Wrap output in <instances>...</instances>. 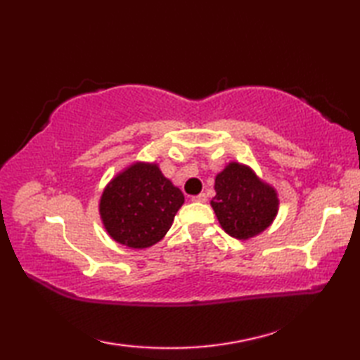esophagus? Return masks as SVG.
Returning a JSON list of instances; mask_svg holds the SVG:
<instances>
[{"instance_id": "34e87169", "label": "esophagus", "mask_w": 360, "mask_h": 360, "mask_svg": "<svg viewBox=\"0 0 360 360\" xmlns=\"http://www.w3.org/2000/svg\"><path fill=\"white\" fill-rule=\"evenodd\" d=\"M192 201L193 202H205V201H207V196H205V193L195 195V196H192Z\"/></svg>"}]
</instances>
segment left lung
Returning <instances> with one entry per match:
<instances>
[{
  "label": "left lung",
  "mask_w": 360,
  "mask_h": 360,
  "mask_svg": "<svg viewBox=\"0 0 360 360\" xmlns=\"http://www.w3.org/2000/svg\"><path fill=\"white\" fill-rule=\"evenodd\" d=\"M210 205L224 232L250 240L264 232L278 213V193L246 164L229 162L215 178Z\"/></svg>",
  "instance_id": "left-lung-1"
}]
</instances>
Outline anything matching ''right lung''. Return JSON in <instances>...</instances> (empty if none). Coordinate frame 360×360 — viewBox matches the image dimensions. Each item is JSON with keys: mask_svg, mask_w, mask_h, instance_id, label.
<instances>
[{"mask_svg": "<svg viewBox=\"0 0 360 360\" xmlns=\"http://www.w3.org/2000/svg\"><path fill=\"white\" fill-rule=\"evenodd\" d=\"M182 204L184 195L156 162L136 160L105 186L98 213L114 241L145 249L164 238Z\"/></svg>", "mask_w": 360, "mask_h": 360, "instance_id": "obj_1", "label": "right lung"}]
</instances>
